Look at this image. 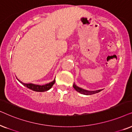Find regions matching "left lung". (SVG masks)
<instances>
[{
  "label": "left lung",
  "instance_id": "1",
  "mask_svg": "<svg viewBox=\"0 0 132 132\" xmlns=\"http://www.w3.org/2000/svg\"><path fill=\"white\" fill-rule=\"evenodd\" d=\"M73 88H74L75 90L77 91V92H80L82 94L87 95H92V94H96V93L100 92V91H101L102 90H103V89H100V90H98L88 91V90H84V89H81V88H80V87L77 86L75 84V83H73Z\"/></svg>",
  "mask_w": 132,
  "mask_h": 132
}]
</instances>
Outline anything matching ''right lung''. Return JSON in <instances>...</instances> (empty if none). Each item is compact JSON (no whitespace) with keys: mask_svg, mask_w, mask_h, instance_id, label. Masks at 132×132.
Returning a JSON list of instances; mask_svg holds the SVG:
<instances>
[{"mask_svg":"<svg viewBox=\"0 0 132 132\" xmlns=\"http://www.w3.org/2000/svg\"><path fill=\"white\" fill-rule=\"evenodd\" d=\"M18 80V79H17ZM20 82V81H19ZM55 80H54V81H52V82H50V83H48L46 84H45V85H37V84H34L32 83H29V84H24V83H22L24 86H26V87H28V89H31V90H34V91H36V92H45V91H47L51 88L52 86L54 85V83H55Z\"/></svg>","mask_w":132,"mask_h":132,"instance_id":"1","label":"right lung"}]
</instances>
